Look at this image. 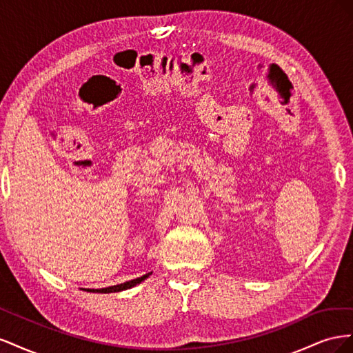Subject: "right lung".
Segmentation results:
<instances>
[{"mask_svg":"<svg viewBox=\"0 0 353 353\" xmlns=\"http://www.w3.org/2000/svg\"><path fill=\"white\" fill-rule=\"evenodd\" d=\"M150 275H152V272H148L143 276H138V279H135V280L126 281V283H122V284H116V285H110V287H105V288H82V290H87L90 293H117V292H123V290H128V288L135 287L137 284H140L145 279H148Z\"/></svg>","mask_w":353,"mask_h":353,"instance_id":"add662e5","label":"right lung"}]
</instances>
